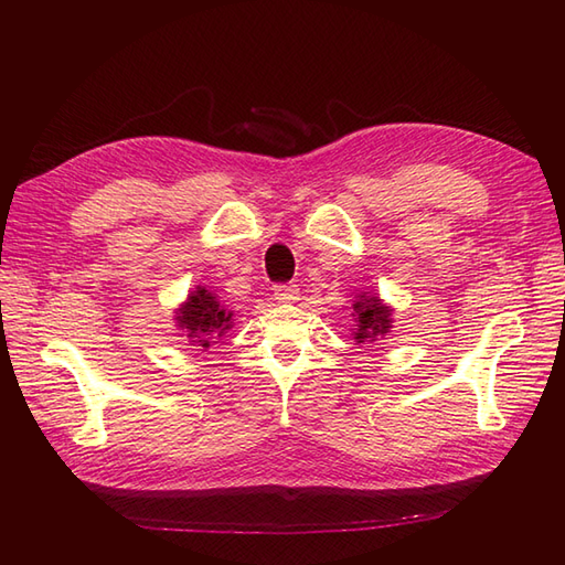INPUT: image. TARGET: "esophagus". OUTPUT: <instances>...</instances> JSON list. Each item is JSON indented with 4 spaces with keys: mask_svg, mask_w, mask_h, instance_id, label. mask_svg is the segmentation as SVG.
<instances>
[{
    "mask_svg": "<svg viewBox=\"0 0 565 565\" xmlns=\"http://www.w3.org/2000/svg\"><path fill=\"white\" fill-rule=\"evenodd\" d=\"M273 297L280 303H295L299 299V287L297 285H278L273 289Z\"/></svg>",
    "mask_w": 565,
    "mask_h": 565,
    "instance_id": "1",
    "label": "esophagus"
}]
</instances>
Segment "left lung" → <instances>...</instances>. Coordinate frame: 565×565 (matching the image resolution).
Instances as JSON below:
<instances>
[{
  "mask_svg": "<svg viewBox=\"0 0 565 565\" xmlns=\"http://www.w3.org/2000/svg\"><path fill=\"white\" fill-rule=\"evenodd\" d=\"M353 339L358 344H365V341L384 339L393 328V309L384 299L374 292H361L353 297Z\"/></svg>",
  "mask_w": 565,
  "mask_h": 565,
  "instance_id": "obj_1",
  "label": "left lung"
}]
</instances>
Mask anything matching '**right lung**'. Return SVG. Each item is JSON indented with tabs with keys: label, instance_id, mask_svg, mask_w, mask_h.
<instances>
[{
	"label": "right lung",
	"instance_id": "1",
	"mask_svg": "<svg viewBox=\"0 0 565 565\" xmlns=\"http://www.w3.org/2000/svg\"><path fill=\"white\" fill-rule=\"evenodd\" d=\"M177 328L193 347L210 349L214 339L224 337L233 328V311H228L212 289L198 285L185 301L174 311Z\"/></svg>",
	"mask_w": 565,
	"mask_h": 565
}]
</instances>
